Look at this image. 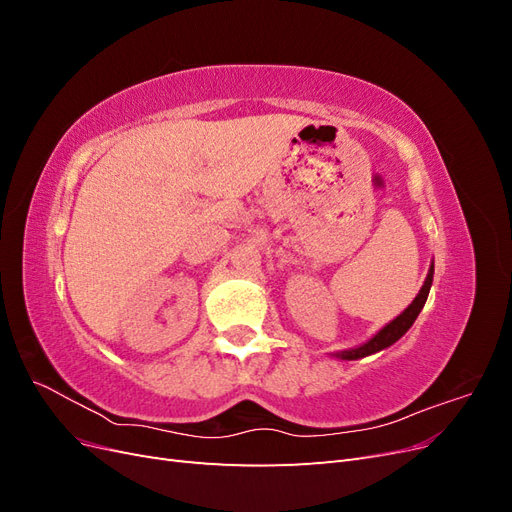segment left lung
Returning <instances> with one entry per match:
<instances>
[{
    "label": "left lung",
    "mask_w": 512,
    "mask_h": 512,
    "mask_svg": "<svg viewBox=\"0 0 512 512\" xmlns=\"http://www.w3.org/2000/svg\"><path fill=\"white\" fill-rule=\"evenodd\" d=\"M431 282H433V265H431V269H429V273H427V280H425L421 292H418L416 299L404 309V314H399L393 322L386 324V327H384L376 337H371L367 344H363V346H359V348H354V350H346V352H342V354H337L339 359H346V361L363 359V356H367V354L380 352V350H384V348H389L391 344H395L397 339L412 327L416 316L421 314V309H423V305H425V301H427V294H429Z\"/></svg>",
    "instance_id": "left-lung-1"
}]
</instances>
